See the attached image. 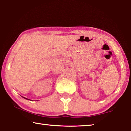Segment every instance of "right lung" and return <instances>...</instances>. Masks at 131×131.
<instances>
[{"instance_id": "add662e5", "label": "right lung", "mask_w": 131, "mask_h": 131, "mask_svg": "<svg viewBox=\"0 0 131 131\" xmlns=\"http://www.w3.org/2000/svg\"><path fill=\"white\" fill-rule=\"evenodd\" d=\"M24 98H25V99H27V98H25V97H24Z\"/></svg>"}]
</instances>
